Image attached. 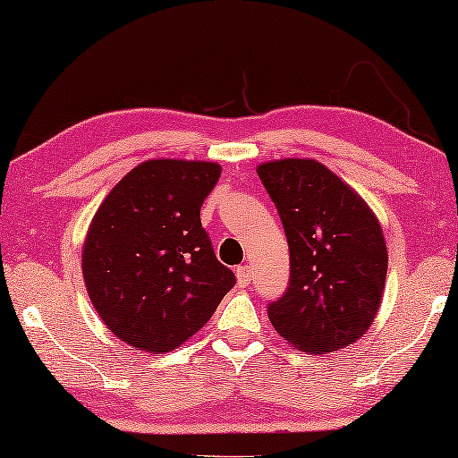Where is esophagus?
<instances>
[{"label":"esophagus","mask_w":458,"mask_h":458,"mask_svg":"<svg viewBox=\"0 0 458 458\" xmlns=\"http://www.w3.org/2000/svg\"><path fill=\"white\" fill-rule=\"evenodd\" d=\"M237 285L240 287H246L250 284V267L248 265H242L237 267Z\"/></svg>","instance_id":"obj_1"}]
</instances>
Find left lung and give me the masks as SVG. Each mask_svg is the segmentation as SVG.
Returning <instances> with one entry per match:
<instances>
[{"label": "left lung", "mask_w": 458, "mask_h": 458, "mask_svg": "<svg viewBox=\"0 0 458 458\" xmlns=\"http://www.w3.org/2000/svg\"><path fill=\"white\" fill-rule=\"evenodd\" d=\"M290 246V287L268 306L275 331L300 352L359 340L377 317L387 273L384 229L369 204L312 158L256 168Z\"/></svg>", "instance_id": "8db88e82"}]
</instances>
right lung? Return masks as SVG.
Masks as SVG:
<instances>
[{
  "mask_svg": "<svg viewBox=\"0 0 458 458\" xmlns=\"http://www.w3.org/2000/svg\"><path fill=\"white\" fill-rule=\"evenodd\" d=\"M218 177L216 162L146 160L99 204L81 267L93 309L121 342L171 352L208 323L235 285L199 221Z\"/></svg>",
  "mask_w": 458,
  "mask_h": 458,
  "instance_id": "obj_1",
  "label": "right lung"
}]
</instances>
